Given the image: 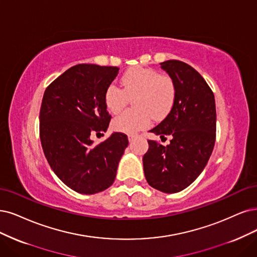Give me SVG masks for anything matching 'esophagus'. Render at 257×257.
Returning <instances> with one entry per match:
<instances>
[{"instance_id":"1","label":"esophagus","mask_w":257,"mask_h":257,"mask_svg":"<svg viewBox=\"0 0 257 257\" xmlns=\"http://www.w3.org/2000/svg\"><path fill=\"white\" fill-rule=\"evenodd\" d=\"M136 139V136L135 135H128V140H129V142H132Z\"/></svg>"}]
</instances>
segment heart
<instances>
[{"label":"heart","instance_id":"b5f03b06","mask_svg":"<svg viewBox=\"0 0 257 257\" xmlns=\"http://www.w3.org/2000/svg\"><path fill=\"white\" fill-rule=\"evenodd\" d=\"M122 88L109 84L104 92V104L112 114L119 113L127 106L129 97H134L137 110H128L113 120V128L123 134H136L146 128L151 121V114L161 116L172 108L176 88L173 79L160 75L156 70L137 68L128 70L121 77Z\"/></svg>","mask_w":257,"mask_h":257}]
</instances>
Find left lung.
<instances>
[{
    "label": "left lung",
    "instance_id": "obj_1",
    "mask_svg": "<svg viewBox=\"0 0 257 257\" xmlns=\"http://www.w3.org/2000/svg\"><path fill=\"white\" fill-rule=\"evenodd\" d=\"M160 64L173 79L176 96L167 116L150 132L172 140L166 146L148 141L143 166L151 187L173 194L191 185L207 164L216 139V106L211 88L191 65L179 60Z\"/></svg>",
    "mask_w": 257,
    "mask_h": 257
}]
</instances>
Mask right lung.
Wrapping results in <instances>:
<instances>
[{"label": "right lung", "mask_w": 257, "mask_h": 257, "mask_svg": "<svg viewBox=\"0 0 257 257\" xmlns=\"http://www.w3.org/2000/svg\"><path fill=\"white\" fill-rule=\"evenodd\" d=\"M116 66L77 64L46 88L40 109V140L53 172L73 191L93 195L110 187L127 136L114 132L94 145L93 135L106 132L111 116L106 89L118 74Z\"/></svg>", "instance_id": "obj_1"}]
</instances>
